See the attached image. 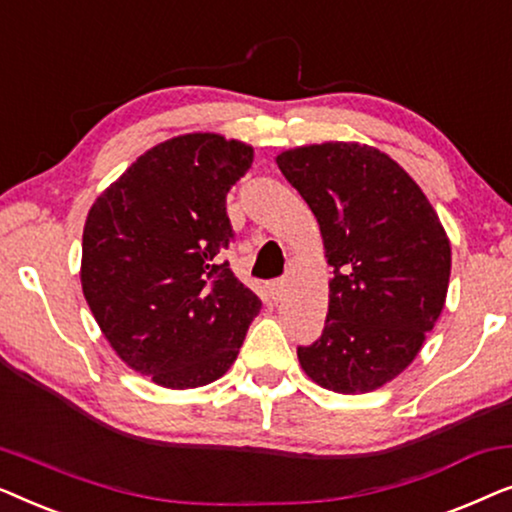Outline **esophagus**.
Masks as SVG:
<instances>
[{"label": "esophagus", "instance_id": "obj_1", "mask_svg": "<svg viewBox=\"0 0 512 512\" xmlns=\"http://www.w3.org/2000/svg\"><path fill=\"white\" fill-rule=\"evenodd\" d=\"M286 286H289V284H286V279H275V282H270V284H268L270 298H272V300L282 298L284 291H286Z\"/></svg>", "mask_w": 512, "mask_h": 512}]
</instances>
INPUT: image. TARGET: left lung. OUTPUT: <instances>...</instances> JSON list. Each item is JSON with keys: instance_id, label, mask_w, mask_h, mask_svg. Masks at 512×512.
Instances as JSON below:
<instances>
[{"instance_id": "8db88e82", "label": "left lung", "mask_w": 512, "mask_h": 512, "mask_svg": "<svg viewBox=\"0 0 512 512\" xmlns=\"http://www.w3.org/2000/svg\"><path fill=\"white\" fill-rule=\"evenodd\" d=\"M277 165L317 216L333 268L324 333L298 347L300 366L338 394L380 389L443 312L452 268L443 223L410 174L368 144L298 146Z\"/></svg>"}]
</instances>
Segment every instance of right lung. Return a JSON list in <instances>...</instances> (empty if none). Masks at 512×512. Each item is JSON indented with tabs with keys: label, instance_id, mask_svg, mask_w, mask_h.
I'll list each match as a JSON object with an SVG mask.
<instances>
[{
	"label": "right lung",
	"instance_id": "1",
	"mask_svg": "<svg viewBox=\"0 0 512 512\" xmlns=\"http://www.w3.org/2000/svg\"><path fill=\"white\" fill-rule=\"evenodd\" d=\"M254 163L214 132L167 139L90 207L81 286L114 352L165 389H195L233 366L261 300L219 263L233 228L226 195Z\"/></svg>",
	"mask_w": 512,
	"mask_h": 512
}]
</instances>
